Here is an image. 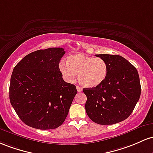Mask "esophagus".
I'll use <instances>...</instances> for the list:
<instances>
[{
	"label": "esophagus",
	"mask_w": 153,
	"mask_h": 153,
	"mask_svg": "<svg viewBox=\"0 0 153 153\" xmlns=\"http://www.w3.org/2000/svg\"><path fill=\"white\" fill-rule=\"evenodd\" d=\"M76 90H77V91H78V92H82V87H80L79 86H76Z\"/></svg>",
	"instance_id": "obj_1"
}]
</instances>
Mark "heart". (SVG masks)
<instances>
[{
  "label": "heart",
  "mask_w": 153,
  "mask_h": 153,
  "mask_svg": "<svg viewBox=\"0 0 153 153\" xmlns=\"http://www.w3.org/2000/svg\"><path fill=\"white\" fill-rule=\"evenodd\" d=\"M59 70L68 82L78 80L84 87L93 88L104 82L108 74L107 63L101 58L74 54L67 58V63L61 62Z\"/></svg>",
  "instance_id": "1"
}]
</instances>
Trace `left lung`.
I'll return each instance as SVG.
<instances>
[{
    "label": "left lung",
    "instance_id": "obj_1",
    "mask_svg": "<svg viewBox=\"0 0 153 153\" xmlns=\"http://www.w3.org/2000/svg\"><path fill=\"white\" fill-rule=\"evenodd\" d=\"M107 63L105 79L93 88H84L87 96L85 110L92 121L111 125L126 119L134 109L141 95L137 68L122 56L99 54Z\"/></svg>",
    "mask_w": 153,
    "mask_h": 153
}]
</instances>
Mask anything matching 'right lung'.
<instances>
[{
	"label": "right lung",
	"instance_id": "add662e5",
	"mask_svg": "<svg viewBox=\"0 0 153 153\" xmlns=\"http://www.w3.org/2000/svg\"><path fill=\"white\" fill-rule=\"evenodd\" d=\"M62 48L38 50L16 64L11 76L9 99L20 119L37 129H53L64 122L77 93L59 70Z\"/></svg>",
	"mask_w": 153,
	"mask_h": 153
}]
</instances>
